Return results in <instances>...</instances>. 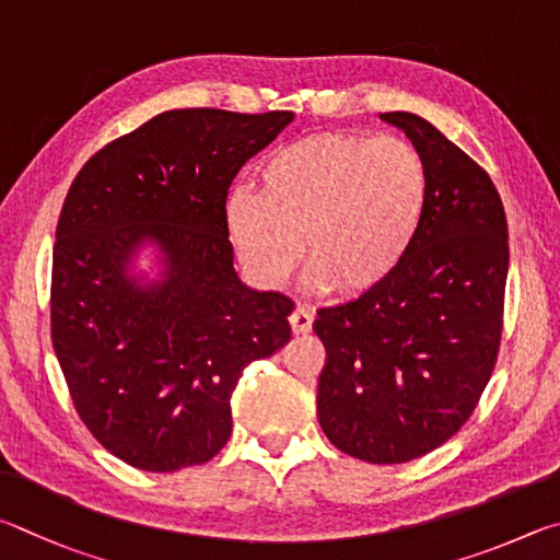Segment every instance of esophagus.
<instances>
[{"instance_id":"obj_1","label":"esophagus","mask_w":560,"mask_h":560,"mask_svg":"<svg viewBox=\"0 0 560 560\" xmlns=\"http://www.w3.org/2000/svg\"><path fill=\"white\" fill-rule=\"evenodd\" d=\"M312 322H315V317H312V312L307 307L292 310L290 327H292V331H295V335H307V331H312Z\"/></svg>"}]
</instances>
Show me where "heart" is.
<instances>
[{
    "label": "heart",
    "instance_id": "b5f03b06",
    "mask_svg": "<svg viewBox=\"0 0 560 560\" xmlns=\"http://www.w3.org/2000/svg\"><path fill=\"white\" fill-rule=\"evenodd\" d=\"M255 182L258 191L229 194L225 229L265 288L288 282L305 255L319 288L366 295L406 260L428 209L423 156L398 137H302L265 156Z\"/></svg>",
    "mask_w": 560,
    "mask_h": 560
}]
</instances>
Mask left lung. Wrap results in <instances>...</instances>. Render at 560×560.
Listing matches in <instances>:
<instances>
[{"label":"left lung","mask_w":560,"mask_h":560,"mask_svg":"<svg viewBox=\"0 0 560 560\" xmlns=\"http://www.w3.org/2000/svg\"><path fill=\"white\" fill-rule=\"evenodd\" d=\"M428 170L413 248L384 285L317 310L327 351L317 416L331 445L371 465L423 457L472 416L502 339L506 213L472 156L413 113H381Z\"/></svg>","instance_id":"left-lung-1"}]
</instances>
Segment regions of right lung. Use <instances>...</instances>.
I'll return each instance as SVG.
<instances>
[{
	"label": "right lung",
	"mask_w": 560,
	"mask_h": 560,
	"mask_svg": "<svg viewBox=\"0 0 560 560\" xmlns=\"http://www.w3.org/2000/svg\"><path fill=\"white\" fill-rule=\"evenodd\" d=\"M292 113L170 110L105 144L56 225L51 341L78 416L147 472L209 463L229 443L231 394L250 361L290 341L292 300L243 285L225 196ZM154 244L161 280L131 272Z\"/></svg>",
	"instance_id": "add662e5"
}]
</instances>
